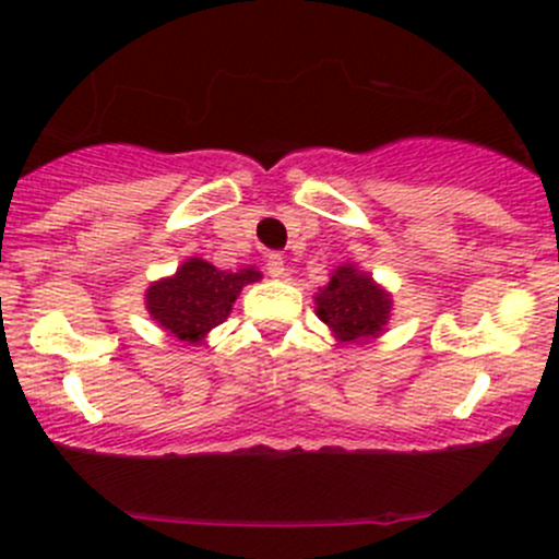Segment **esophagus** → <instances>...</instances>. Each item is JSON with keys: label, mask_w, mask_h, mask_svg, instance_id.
<instances>
[{"label": "esophagus", "mask_w": 559, "mask_h": 559, "mask_svg": "<svg viewBox=\"0 0 559 559\" xmlns=\"http://www.w3.org/2000/svg\"><path fill=\"white\" fill-rule=\"evenodd\" d=\"M267 275L270 278H284L286 275V262H284V257H281V253H270L267 257Z\"/></svg>", "instance_id": "34e87169"}]
</instances>
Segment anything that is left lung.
I'll return each mask as SVG.
<instances>
[{
    "label": "left lung",
    "mask_w": 559,
    "mask_h": 559,
    "mask_svg": "<svg viewBox=\"0 0 559 559\" xmlns=\"http://www.w3.org/2000/svg\"><path fill=\"white\" fill-rule=\"evenodd\" d=\"M392 297L354 264H341L330 284L316 295V316L335 332L337 341L362 343L384 332Z\"/></svg>",
    "instance_id": "8db88e82"
}]
</instances>
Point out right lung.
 I'll return each instance as SVG.
<instances>
[{"label":"right lung","instance_id":"add662e5","mask_svg":"<svg viewBox=\"0 0 559 559\" xmlns=\"http://www.w3.org/2000/svg\"><path fill=\"white\" fill-rule=\"evenodd\" d=\"M259 278L262 275L253 267L227 273L205 259H186L178 273L148 286L145 308L151 319L178 341L200 343L227 319L240 289Z\"/></svg>","mask_w":559,"mask_h":559}]
</instances>
